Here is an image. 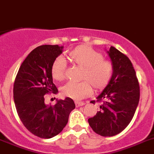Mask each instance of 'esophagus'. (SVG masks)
<instances>
[{"instance_id":"1","label":"esophagus","mask_w":154,"mask_h":154,"mask_svg":"<svg viewBox=\"0 0 154 154\" xmlns=\"http://www.w3.org/2000/svg\"><path fill=\"white\" fill-rule=\"evenodd\" d=\"M85 105V103H82V102H75V106H76V107H79V106H84Z\"/></svg>"}]
</instances>
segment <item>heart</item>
I'll return each instance as SVG.
<instances>
[{
    "label": "heart",
    "mask_w": 154,
    "mask_h": 154,
    "mask_svg": "<svg viewBox=\"0 0 154 154\" xmlns=\"http://www.w3.org/2000/svg\"><path fill=\"white\" fill-rule=\"evenodd\" d=\"M67 58L73 65L81 68L79 83L69 82L61 88L63 96L80 100L95 91H102L109 85L113 73V63L103 59V55L88 45L77 46L67 53ZM66 63L62 58H56L51 66L53 79L63 81L66 78Z\"/></svg>",
    "instance_id": "obj_1"
}]
</instances>
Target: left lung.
I'll return each mask as SVG.
<instances>
[{"mask_svg": "<svg viewBox=\"0 0 154 154\" xmlns=\"http://www.w3.org/2000/svg\"><path fill=\"white\" fill-rule=\"evenodd\" d=\"M107 52L113 66V76L97 97V102L102 103L100 110L88 119L93 131L104 137L116 135L126 128L134 117L140 97L139 81L128 57L113 46Z\"/></svg>", "mask_w": 154, "mask_h": 154, "instance_id": "1", "label": "left lung"}]
</instances>
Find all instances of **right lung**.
Here are the masks:
<instances>
[{
	"instance_id": "right-lung-1",
	"label": "right lung",
	"mask_w": 154,
	"mask_h": 154,
	"mask_svg": "<svg viewBox=\"0 0 154 154\" xmlns=\"http://www.w3.org/2000/svg\"><path fill=\"white\" fill-rule=\"evenodd\" d=\"M63 48L46 45L33 49L19 67L14 83V101L19 119L28 131L41 139H50L61 132L75 108L70 98L58 100L54 106L45 103V95L58 92L51 66Z\"/></svg>"
}]
</instances>
